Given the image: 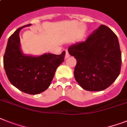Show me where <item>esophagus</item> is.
Returning <instances> with one entry per match:
<instances>
[{
    "instance_id": "obj_1",
    "label": "esophagus",
    "mask_w": 127,
    "mask_h": 127,
    "mask_svg": "<svg viewBox=\"0 0 127 127\" xmlns=\"http://www.w3.org/2000/svg\"><path fill=\"white\" fill-rule=\"evenodd\" d=\"M70 57V54L68 53V51H66V55H65V59H67V58H68Z\"/></svg>"
}]
</instances>
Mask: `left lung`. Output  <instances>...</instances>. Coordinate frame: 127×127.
<instances>
[{
	"mask_svg": "<svg viewBox=\"0 0 127 127\" xmlns=\"http://www.w3.org/2000/svg\"><path fill=\"white\" fill-rule=\"evenodd\" d=\"M68 51L77 61L74 78L86 90H103L120 74L122 59L118 38L106 26L101 25L85 41L72 45Z\"/></svg>",
	"mask_w": 127,
	"mask_h": 127,
	"instance_id": "obj_1",
	"label": "left lung"
}]
</instances>
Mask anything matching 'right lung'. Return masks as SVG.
<instances>
[{
    "mask_svg": "<svg viewBox=\"0 0 127 127\" xmlns=\"http://www.w3.org/2000/svg\"><path fill=\"white\" fill-rule=\"evenodd\" d=\"M19 28L8 39L3 58L4 67L10 83L28 94L43 92L49 88L58 66L64 61L65 51L61 55L44 54L39 57L23 55L20 50Z\"/></svg>",
    "mask_w": 127,
    "mask_h": 127,
    "instance_id": "1",
    "label": "right lung"
}]
</instances>
